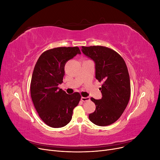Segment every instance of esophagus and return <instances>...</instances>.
Instances as JSON below:
<instances>
[{
  "instance_id": "34e87169",
  "label": "esophagus",
  "mask_w": 160,
  "mask_h": 160,
  "mask_svg": "<svg viewBox=\"0 0 160 160\" xmlns=\"http://www.w3.org/2000/svg\"><path fill=\"white\" fill-rule=\"evenodd\" d=\"M89 100H90L89 97H86V98H83V97H82L81 98V101H88Z\"/></svg>"
}]
</instances>
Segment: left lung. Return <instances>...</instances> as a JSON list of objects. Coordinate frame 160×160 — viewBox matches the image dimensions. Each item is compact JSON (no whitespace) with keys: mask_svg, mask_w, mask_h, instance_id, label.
<instances>
[{"mask_svg":"<svg viewBox=\"0 0 160 160\" xmlns=\"http://www.w3.org/2000/svg\"><path fill=\"white\" fill-rule=\"evenodd\" d=\"M81 47L83 54L95 62V78L103 83L99 89L102 98H91L96 109L89 118L97 125L107 126L121 117L128 104L131 86L128 67L121 55L108 47Z\"/></svg>","mask_w":160,"mask_h":160,"instance_id":"8db88e82","label":"left lung"}]
</instances>
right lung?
<instances>
[{
	"mask_svg": "<svg viewBox=\"0 0 160 160\" xmlns=\"http://www.w3.org/2000/svg\"><path fill=\"white\" fill-rule=\"evenodd\" d=\"M81 54L79 47H57L42 52L34 68L31 82V96L43 122L53 128L65 126L79 104L81 95H71L59 89L65 75V65Z\"/></svg>",
	"mask_w": 160,
	"mask_h": 160,
	"instance_id": "obj_1",
	"label": "right lung"
}]
</instances>
